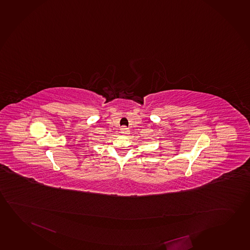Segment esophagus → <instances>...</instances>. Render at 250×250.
I'll list each match as a JSON object with an SVG mask.
<instances>
[{
	"label": "esophagus",
	"instance_id": "obj_1",
	"mask_svg": "<svg viewBox=\"0 0 250 250\" xmlns=\"http://www.w3.org/2000/svg\"><path fill=\"white\" fill-rule=\"evenodd\" d=\"M120 130H121V133H122V134H127V133H128V131H129V130H128V128H127L126 126L121 127V129H120Z\"/></svg>",
	"mask_w": 250,
	"mask_h": 250
}]
</instances>
